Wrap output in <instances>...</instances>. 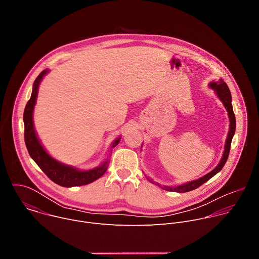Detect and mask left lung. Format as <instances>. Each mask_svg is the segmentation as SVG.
Returning <instances> with one entry per match:
<instances>
[{"label": "left lung", "instance_id": "left-lung-1", "mask_svg": "<svg viewBox=\"0 0 259 259\" xmlns=\"http://www.w3.org/2000/svg\"><path fill=\"white\" fill-rule=\"evenodd\" d=\"M209 87L215 91V93L218 96V98L220 99V101L224 103L225 107L228 110L229 118H230V130H229L228 137H227V140H226L225 152H224L223 158H221L219 164L211 172L204 175L203 177H201L199 179H196V180H193V181H190V182H187L184 184H181V186H177V187H164V190H166V191L176 192V193H187V192H191L193 190H196L199 187H201L203 183H205L210 178H212L215 174H217L221 169H223V167L227 163V160H228L229 154H230V150H231L232 139H233L235 131H236V117H235L234 110H233V105H232V95H231V91H230L227 83L224 82L221 79L218 82H211L209 84ZM147 179H149V178H147ZM150 181L154 183V181H152V180H150ZM158 186L161 187L159 183H158Z\"/></svg>", "mask_w": 259, "mask_h": 259}]
</instances>
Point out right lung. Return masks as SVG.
<instances>
[{
	"label": "right lung",
	"mask_w": 259,
	"mask_h": 259,
	"mask_svg": "<svg viewBox=\"0 0 259 259\" xmlns=\"http://www.w3.org/2000/svg\"><path fill=\"white\" fill-rule=\"evenodd\" d=\"M48 69H44L40 75L36 77L32 85V92L29 100L27 101L24 113H23V122H24V141L26 149L28 151L29 156L31 159L36 163L41 170L58 186L64 188H71V187H80L85 186V184L91 183L101 177L108 165V159H106L100 166L90 169V170H79L72 166H68L62 164L52 158L44 149V146L40 142L33 127L32 121V114L33 108L35 105V100L38 97L39 86L41 81L43 80L44 76L48 73ZM121 137H118L113 143L112 149L118 145L120 142Z\"/></svg>",
	"instance_id": "add662e5"
}]
</instances>
